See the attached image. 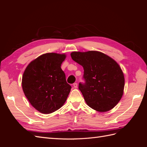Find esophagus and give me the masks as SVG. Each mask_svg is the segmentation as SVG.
Masks as SVG:
<instances>
[{
  "label": "esophagus",
  "instance_id": "34e87169",
  "mask_svg": "<svg viewBox=\"0 0 147 147\" xmlns=\"http://www.w3.org/2000/svg\"><path fill=\"white\" fill-rule=\"evenodd\" d=\"M73 86H74V87L75 88H77L78 87V84H77V83H74L73 84Z\"/></svg>",
  "mask_w": 147,
  "mask_h": 147
}]
</instances>
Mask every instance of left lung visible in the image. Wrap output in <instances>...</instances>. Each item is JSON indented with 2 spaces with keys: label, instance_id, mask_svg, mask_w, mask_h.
<instances>
[{
  "label": "left lung",
  "instance_id": "8db88e82",
  "mask_svg": "<svg viewBox=\"0 0 147 147\" xmlns=\"http://www.w3.org/2000/svg\"><path fill=\"white\" fill-rule=\"evenodd\" d=\"M72 59L83 66L84 83L78 89L89 107L100 112L112 109L123 94L124 77L117 62L104 53L72 52Z\"/></svg>",
  "mask_w": 147,
  "mask_h": 147
}]
</instances>
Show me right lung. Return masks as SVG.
<instances>
[{"instance_id":"1","label":"right lung","mask_w":147,"mask_h":147,"mask_svg":"<svg viewBox=\"0 0 147 147\" xmlns=\"http://www.w3.org/2000/svg\"><path fill=\"white\" fill-rule=\"evenodd\" d=\"M65 55L46 53L28 65L22 78L24 94L38 112L48 114L60 109L67 98L71 86L61 68Z\"/></svg>"}]
</instances>
